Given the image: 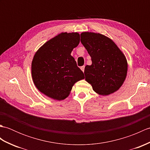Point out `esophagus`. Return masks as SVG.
I'll return each mask as SVG.
<instances>
[{"label":"esophagus","instance_id":"obj_1","mask_svg":"<svg viewBox=\"0 0 150 150\" xmlns=\"http://www.w3.org/2000/svg\"><path fill=\"white\" fill-rule=\"evenodd\" d=\"M84 68H85L84 66H82L81 67V70H82V71H83V72H84Z\"/></svg>","mask_w":150,"mask_h":150}]
</instances>
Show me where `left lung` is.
Returning a JSON list of instances; mask_svg holds the SVG:
<instances>
[{
    "mask_svg": "<svg viewBox=\"0 0 150 150\" xmlns=\"http://www.w3.org/2000/svg\"><path fill=\"white\" fill-rule=\"evenodd\" d=\"M81 42L91 58L92 64L84 68L85 80L100 95L117 91L125 81L128 62L113 41L100 33L83 32Z\"/></svg>",
    "mask_w": 150,
    "mask_h": 150,
    "instance_id": "1",
    "label": "left lung"
}]
</instances>
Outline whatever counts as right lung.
I'll return each instance as SVG.
<instances>
[{"instance_id": "add662e5", "label": "right lung", "mask_w": 150, "mask_h": 150, "mask_svg": "<svg viewBox=\"0 0 150 150\" xmlns=\"http://www.w3.org/2000/svg\"><path fill=\"white\" fill-rule=\"evenodd\" d=\"M80 42L78 33H61L44 44L35 54L31 75L36 88L54 100L69 96L73 86L84 79L71 55Z\"/></svg>"}]
</instances>
